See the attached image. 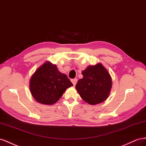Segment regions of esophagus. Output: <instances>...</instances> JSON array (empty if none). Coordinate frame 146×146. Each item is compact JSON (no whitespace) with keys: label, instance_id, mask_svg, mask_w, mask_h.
<instances>
[{"label":"esophagus","instance_id":"1","mask_svg":"<svg viewBox=\"0 0 146 146\" xmlns=\"http://www.w3.org/2000/svg\"><path fill=\"white\" fill-rule=\"evenodd\" d=\"M77 81H78V80H77L76 78H74V79H73V80H72V82L74 86H75V85L76 84Z\"/></svg>","mask_w":146,"mask_h":146}]
</instances>
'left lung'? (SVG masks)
<instances>
[{"label": "left lung", "instance_id": "obj_1", "mask_svg": "<svg viewBox=\"0 0 146 146\" xmlns=\"http://www.w3.org/2000/svg\"><path fill=\"white\" fill-rule=\"evenodd\" d=\"M83 78L79 80L76 89L81 97L90 105L104 102L111 88L110 73L101 64L89 66L82 72Z\"/></svg>", "mask_w": 146, "mask_h": 146}]
</instances>
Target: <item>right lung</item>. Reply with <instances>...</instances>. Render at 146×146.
I'll use <instances>...</instances> for the list:
<instances>
[{
    "mask_svg": "<svg viewBox=\"0 0 146 146\" xmlns=\"http://www.w3.org/2000/svg\"><path fill=\"white\" fill-rule=\"evenodd\" d=\"M72 86L68 77L50 62H46L37 69L30 81L32 96L37 102L45 105L56 103L65 90Z\"/></svg>",
    "mask_w": 146,
    "mask_h": 146,
    "instance_id": "right-lung-1",
    "label": "right lung"
}]
</instances>
